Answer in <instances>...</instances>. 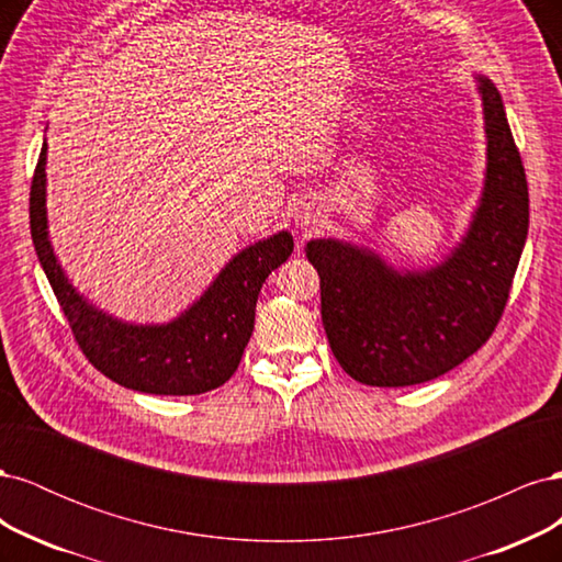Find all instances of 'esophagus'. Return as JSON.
Listing matches in <instances>:
<instances>
[{"instance_id":"34e87169","label":"esophagus","mask_w":562,"mask_h":562,"mask_svg":"<svg viewBox=\"0 0 562 562\" xmlns=\"http://www.w3.org/2000/svg\"><path fill=\"white\" fill-rule=\"evenodd\" d=\"M295 223H297L300 227H310V223H312V213H310V211H300V213L295 215Z\"/></svg>"}]
</instances>
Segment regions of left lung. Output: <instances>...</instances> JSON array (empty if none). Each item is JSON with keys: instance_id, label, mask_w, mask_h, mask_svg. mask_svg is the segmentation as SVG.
Returning <instances> with one entry per match:
<instances>
[{"instance_id": "1", "label": "left lung", "mask_w": 562, "mask_h": 562, "mask_svg": "<svg viewBox=\"0 0 562 562\" xmlns=\"http://www.w3.org/2000/svg\"><path fill=\"white\" fill-rule=\"evenodd\" d=\"M485 114V187L469 232L448 258L398 271L380 255L314 239L307 258L321 279V318L347 375L368 386L429 382L467 361L495 333L530 225L525 168L502 95L475 77Z\"/></svg>"}]
</instances>
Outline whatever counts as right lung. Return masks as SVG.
<instances>
[{
    "mask_svg": "<svg viewBox=\"0 0 562 562\" xmlns=\"http://www.w3.org/2000/svg\"><path fill=\"white\" fill-rule=\"evenodd\" d=\"M30 232L37 258L89 363L112 382L157 396H196L223 386L241 363L265 279L293 252L279 232L236 252L190 310L161 326H135L95 310L67 281L48 241L46 143L30 187Z\"/></svg>",
    "mask_w": 562,
    "mask_h": 562,
    "instance_id": "1",
    "label": "right lung"
}]
</instances>
